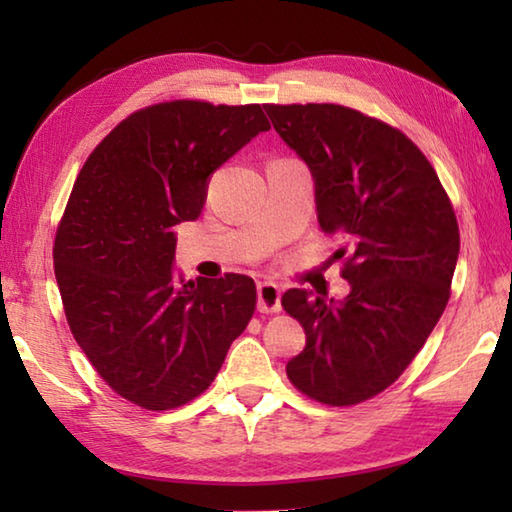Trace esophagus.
<instances>
[{
	"label": "esophagus",
	"mask_w": 512,
	"mask_h": 512,
	"mask_svg": "<svg viewBox=\"0 0 512 512\" xmlns=\"http://www.w3.org/2000/svg\"><path fill=\"white\" fill-rule=\"evenodd\" d=\"M257 309L259 314H280L282 291L273 282H259L257 287Z\"/></svg>",
	"instance_id": "esophagus-1"
}]
</instances>
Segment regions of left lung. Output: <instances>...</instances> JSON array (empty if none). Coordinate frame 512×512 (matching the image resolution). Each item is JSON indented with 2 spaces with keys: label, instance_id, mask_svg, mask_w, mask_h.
I'll return each mask as SVG.
<instances>
[{
  "label": "left lung",
  "instance_id": "8db88e82",
  "mask_svg": "<svg viewBox=\"0 0 512 512\" xmlns=\"http://www.w3.org/2000/svg\"><path fill=\"white\" fill-rule=\"evenodd\" d=\"M273 128L316 183L318 225L341 241L348 298L289 289L282 307L307 345L291 384L327 406L386 391L443 316L458 259V223L436 169L409 137L336 103H266Z\"/></svg>",
  "mask_w": 512,
  "mask_h": 512
}]
</instances>
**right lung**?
Wrapping results in <instances>:
<instances>
[{"instance_id": "obj_1", "label": "right lung", "mask_w": 512, "mask_h": 512, "mask_svg": "<svg viewBox=\"0 0 512 512\" xmlns=\"http://www.w3.org/2000/svg\"><path fill=\"white\" fill-rule=\"evenodd\" d=\"M268 128L259 103H155L119 121L76 178L54 241L65 318L135 406L169 411L207 391L255 314L248 275L173 280V225L198 219L207 178Z\"/></svg>"}]
</instances>
